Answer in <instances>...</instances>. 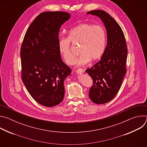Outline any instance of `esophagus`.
I'll return each instance as SVG.
<instances>
[{"label": "esophagus", "mask_w": 147, "mask_h": 147, "mask_svg": "<svg viewBox=\"0 0 147 147\" xmlns=\"http://www.w3.org/2000/svg\"><path fill=\"white\" fill-rule=\"evenodd\" d=\"M84 72V70L82 69H78L76 70V73L77 74H82Z\"/></svg>", "instance_id": "1"}]
</instances>
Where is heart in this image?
<instances>
[{
  "mask_svg": "<svg viewBox=\"0 0 147 147\" xmlns=\"http://www.w3.org/2000/svg\"><path fill=\"white\" fill-rule=\"evenodd\" d=\"M80 45L79 51L81 53L77 60L78 66L85 65L92 60L99 59L105 49L107 44L106 31L99 25L81 23L69 33L67 38L59 40V51L68 65H72L76 61V56L71 50V44Z\"/></svg>",
  "mask_w": 147,
  "mask_h": 147,
  "instance_id": "1",
  "label": "heart"
}]
</instances>
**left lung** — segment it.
<instances>
[{
    "mask_svg": "<svg viewBox=\"0 0 147 147\" xmlns=\"http://www.w3.org/2000/svg\"><path fill=\"white\" fill-rule=\"evenodd\" d=\"M87 14L100 18L107 31V45L100 60L86 70L93 81L89 92L90 99L103 104L113 99L121 87L127 71V44L120 26L108 13L95 10Z\"/></svg>",
    "mask_w": 147,
    "mask_h": 147,
    "instance_id": "8db88e82",
    "label": "left lung"
}]
</instances>
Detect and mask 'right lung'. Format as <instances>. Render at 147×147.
<instances>
[{
  "label": "right lung",
  "instance_id": "obj_1",
  "mask_svg": "<svg viewBox=\"0 0 147 147\" xmlns=\"http://www.w3.org/2000/svg\"><path fill=\"white\" fill-rule=\"evenodd\" d=\"M70 17L65 11L41 13L28 27L21 47L23 82L33 99L45 107L63 100L64 81L71 73L58 46L60 26Z\"/></svg>",
  "mask_w": 147,
  "mask_h": 147
}]
</instances>
